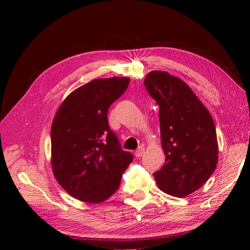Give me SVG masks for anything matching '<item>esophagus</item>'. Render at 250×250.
Returning a JSON list of instances; mask_svg holds the SVG:
<instances>
[{
  "label": "esophagus",
  "mask_w": 250,
  "mask_h": 250,
  "mask_svg": "<svg viewBox=\"0 0 250 250\" xmlns=\"http://www.w3.org/2000/svg\"><path fill=\"white\" fill-rule=\"evenodd\" d=\"M144 152H145V148L141 146L139 149L135 151V157L136 158H141L143 155H144Z\"/></svg>",
  "instance_id": "esophagus-1"
}]
</instances>
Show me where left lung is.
<instances>
[{"label": "left lung", "instance_id": "left-lung-1", "mask_svg": "<svg viewBox=\"0 0 250 250\" xmlns=\"http://www.w3.org/2000/svg\"><path fill=\"white\" fill-rule=\"evenodd\" d=\"M144 84L159 105L166 162L153 173L157 186L184 198L203 186L218 162L214 120L187 83L167 72L148 73Z\"/></svg>", "mask_w": 250, "mask_h": 250}]
</instances>
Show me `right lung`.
Wrapping results in <instances>:
<instances>
[{
    "label": "right lung",
    "instance_id": "right-lung-1",
    "mask_svg": "<svg viewBox=\"0 0 250 250\" xmlns=\"http://www.w3.org/2000/svg\"><path fill=\"white\" fill-rule=\"evenodd\" d=\"M128 77L98 78L74 90L51 125V167L57 182L79 201L100 203L119 188L133 161L107 122L109 106L129 86Z\"/></svg>",
    "mask_w": 250,
    "mask_h": 250
}]
</instances>
